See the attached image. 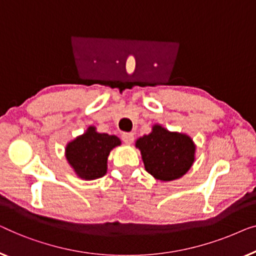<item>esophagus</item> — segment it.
Returning a JSON list of instances; mask_svg holds the SVG:
<instances>
[{
  "mask_svg": "<svg viewBox=\"0 0 256 256\" xmlns=\"http://www.w3.org/2000/svg\"><path fill=\"white\" fill-rule=\"evenodd\" d=\"M122 139H123V142L125 144L131 145V144L134 142V136H133V133H124V134L122 136Z\"/></svg>",
  "mask_w": 256,
  "mask_h": 256,
  "instance_id": "esophagus-1",
  "label": "esophagus"
}]
</instances>
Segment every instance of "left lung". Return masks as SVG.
<instances>
[{
  "label": "left lung",
  "instance_id": "1",
  "mask_svg": "<svg viewBox=\"0 0 256 256\" xmlns=\"http://www.w3.org/2000/svg\"><path fill=\"white\" fill-rule=\"evenodd\" d=\"M144 166L156 180L170 182L182 178L195 162L196 145L192 136L154 124L152 131L136 139Z\"/></svg>",
  "mask_w": 256,
  "mask_h": 256
}]
</instances>
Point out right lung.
<instances>
[{
    "instance_id": "right-lung-1",
    "label": "right lung",
    "mask_w": 256,
    "mask_h": 256,
    "mask_svg": "<svg viewBox=\"0 0 256 256\" xmlns=\"http://www.w3.org/2000/svg\"><path fill=\"white\" fill-rule=\"evenodd\" d=\"M120 145L117 136L100 133L90 125L82 134L67 142L64 156L76 176L90 181L106 174L109 154Z\"/></svg>"
}]
</instances>
